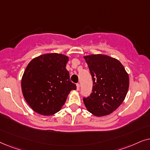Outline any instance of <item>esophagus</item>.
Masks as SVG:
<instances>
[{
    "label": "esophagus",
    "instance_id": "esophagus-1",
    "mask_svg": "<svg viewBox=\"0 0 150 150\" xmlns=\"http://www.w3.org/2000/svg\"><path fill=\"white\" fill-rule=\"evenodd\" d=\"M79 88H80L79 83H77V91H79Z\"/></svg>",
    "mask_w": 150,
    "mask_h": 150
}]
</instances>
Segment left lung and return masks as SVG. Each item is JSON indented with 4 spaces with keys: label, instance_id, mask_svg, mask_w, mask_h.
Wrapping results in <instances>:
<instances>
[{
    "label": "left lung",
    "instance_id": "obj_1",
    "mask_svg": "<svg viewBox=\"0 0 150 150\" xmlns=\"http://www.w3.org/2000/svg\"><path fill=\"white\" fill-rule=\"evenodd\" d=\"M93 81V93L83 98L86 109L96 117L108 115L118 108L126 97L129 76L118 59L106 55L83 56Z\"/></svg>",
    "mask_w": 150,
    "mask_h": 150
}]
</instances>
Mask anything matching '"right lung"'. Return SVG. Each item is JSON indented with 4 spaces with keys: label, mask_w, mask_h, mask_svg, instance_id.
<instances>
[{
    "label": "right lung",
    "mask_w": 150,
    "mask_h": 150,
    "mask_svg": "<svg viewBox=\"0 0 150 150\" xmlns=\"http://www.w3.org/2000/svg\"><path fill=\"white\" fill-rule=\"evenodd\" d=\"M69 57L47 53L33 58L24 72L21 88L27 103L41 115H53L60 110L72 90H76L66 69Z\"/></svg>",
    "instance_id": "add662e5"
}]
</instances>
